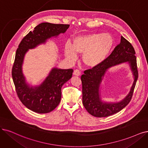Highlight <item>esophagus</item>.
<instances>
[{
	"label": "esophagus",
	"mask_w": 148,
	"mask_h": 148,
	"mask_svg": "<svg viewBox=\"0 0 148 148\" xmlns=\"http://www.w3.org/2000/svg\"><path fill=\"white\" fill-rule=\"evenodd\" d=\"M73 74H74V75L80 76L81 74H80V71H79V70H78V69H75V70H74V71Z\"/></svg>",
	"instance_id": "obj_1"
}]
</instances>
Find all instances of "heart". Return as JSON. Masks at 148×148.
I'll list each match as a JSON object with an SVG mask.
<instances>
[{
  "label": "heart",
  "instance_id": "b5f03b06",
  "mask_svg": "<svg viewBox=\"0 0 148 148\" xmlns=\"http://www.w3.org/2000/svg\"><path fill=\"white\" fill-rule=\"evenodd\" d=\"M114 45L112 36L108 34H90L75 38L73 45L64 46L65 56L74 61L77 53L82 54V61L86 66L96 67L105 61Z\"/></svg>",
  "mask_w": 148,
  "mask_h": 148
}]
</instances>
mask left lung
I'll use <instances>...</instances> for the list:
<instances>
[{"instance_id":"8db88e82","label":"left lung","mask_w":148,"mask_h":148,"mask_svg":"<svg viewBox=\"0 0 148 148\" xmlns=\"http://www.w3.org/2000/svg\"><path fill=\"white\" fill-rule=\"evenodd\" d=\"M125 62L130 64L134 82L128 95L117 103L101 101L100 86L107 70L114 65ZM135 52L132 45L121 36V42L114 49L110 56L96 67L87 69L81 76L82 83V102L85 109L92 116L107 117L121 111L130 101L138 79Z\"/></svg>"}]
</instances>
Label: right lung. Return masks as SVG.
I'll return each mask as SVG.
<instances>
[{"instance_id":"right-lung-1","label":"right lung","mask_w":148,"mask_h":148,"mask_svg":"<svg viewBox=\"0 0 148 148\" xmlns=\"http://www.w3.org/2000/svg\"><path fill=\"white\" fill-rule=\"evenodd\" d=\"M69 27L68 24L41 23L23 38L16 51L12 68L13 80L20 101L33 112L47 113L58 106L62 97V87L72 77L73 70L53 68L40 85L30 86L23 73L25 55L29 49H34L45 44L50 38L64 34Z\"/></svg>"}]
</instances>
